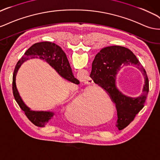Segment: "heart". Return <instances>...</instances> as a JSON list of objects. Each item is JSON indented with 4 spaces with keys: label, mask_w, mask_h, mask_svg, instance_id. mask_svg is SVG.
Listing matches in <instances>:
<instances>
[{
    "label": "heart",
    "mask_w": 160,
    "mask_h": 160,
    "mask_svg": "<svg viewBox=\"0 0 160 160\" xmlns=\"http://www.w3.org/2000/svg\"><path fill=\"white\" fill-rule=\"evenodd\" d=\"M83 103L84 104V106L87 110H89L91 109V106H92V103L89 102L88 96V95H85L83 98ZM67 106L68 109L70 110H75L81 107L82 106V102L78 98L75 97V96H73L72 94H71L68 99V102H67ZM85 118L83 119H81V120H78V122H80L82 124H90L92 122V120H91V118L88 116H87V114H85Z\"/></svg>",
    "instance_id": "1"
}]
</instances>
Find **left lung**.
Returning a JSON list of instances; mask_svg holds the SVG:
<instances>
[{
	"label": "left lung",
	"instance_id": "1",
	"mask_svg": "<svg viewBox=\"0 0 160 160\" xmlns=\"http://www.w3.org/2000/svg\"><path fill=\"white\" fill-rule=\"evenodd\" d=\"M132 66L144 76L143 93L131 98L120 92L115 86V77L124 66ZM90 77L94 83L105 89L116 104L118 120L116 126L119 130L127 127L143 108L149 92V79L145 70L132 52L123 46H112L102 48L92 62Z\"/></svg>",
	"mask_w": 160,
	"mask_h": 160
}]
</instances>
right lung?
Instances as JSON below:
<instances>
[{"label":"right lung","mask_w":160,"mask_h":160,"mask_svg":"<svg viewBox=\"0 0 160 160\" xmlns=\"http://www.w3.org/2000/svg\"><path fill=\"white\" fill-rule=\"evenodd\" d=\"M40 58L48 62L62 78L72 83L78 85L79 81L75 78L72 69L67 58L66 54L62 48L54 43L42 42L34 44L25 52L24 56L17 63L13 76H12V93L16 102L28 118L34 125L39 127H44L45 124L53 117L54 113L50 111H33L25 104L21 99L16 86V75L19 68L25 61L29 58Z\"/></svg>","instance_id":"obj_1"}]
</instances>
